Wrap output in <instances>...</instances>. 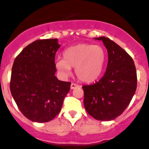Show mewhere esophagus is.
I'll list each match as a JSON object with an SVG mask.
<instances>
[{
	"label": "esophagus",
	"instance_id": "34e87169",
	"mask_svg": "<svg viewBox=\"0 0 149 149\" xmlns=\"http://www.w3.org/2000/svg\"><path fill=\"white\" fill-rule=\"evenodd\" d=\"M79 86L78 85V84H74V83H72L71 84V85H70V88L71 89H74L75 88H76V87H79Z\"/></svg>",
	"mask_w": 149,
	"mask_h": 149
}]
</instances>
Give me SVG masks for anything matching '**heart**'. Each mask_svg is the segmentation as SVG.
I'll return each mask as SVG.
<instances>
[{
    "mask_svg": "<svg viewBox=\"0 0 149 149\" xmlns=\"http://www.w3.org/2000/svg\"><path fill=\"white\" fill-rule=\"evenodd\" d=\"M63 59H58L56 66L65 74L75 68L80 81L91 83L101 76L106 59V51L101 46L79 43L63 51Z\"/></svg>",
    "mask_w": 149,
    "mask_h": 149,
    "instance_id": "b5f03b06",
    "label": "heart"
}]
</instances>
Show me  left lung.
<instances>
[{
  "mask_svg": "<svg viewBox=\"0 0 149 149\" xmlns=\"http://www.w3.org/2000/svg\"><path fill=\"white\" fill-rule=\"evenodd\" d=\"M108 51L106 72L94 84L82 86L84 103L89 115L99 120L115 119L129 105L137 87V75L132 58L121 47L104 36Z\"/></svg>",
  "mask_w": 149,
  "mask_h": 149,
  "instance_id": "left-lung-1",
  "label": "left lung"
}]
</instances>
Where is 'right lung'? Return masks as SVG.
<instances>
[{
  "label": "right lung",
  "instance_id": "add662e5",
  "mask_svg": "<svg viewBox=\"0 0 149 149\" xmlns=\"http://www.w3.org/2000/svg\"><path fill=\"white\" fill-rule=\"evenodd\" d=\"M58 39L37 40L15 58L10 89L21 112L34 122H48L61 110L70 82L58 80L55 56Z\"/></svg>",
  "mask_w": 149,
  "mask_h": 149
}]
</instances>
